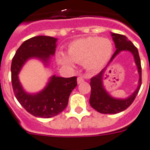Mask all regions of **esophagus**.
<instances>
[{
    "label": "esophagus",
    "instance_id": "esophagus-1",
    "mask_svg": "<svg viewBox=\"0 0 150 150\" xmlns=\"http://www.w3.org/2000/svg\"><path fill=\"white\" fill-rule=\"evenodd\" d=\"M83 81H84V79H83L82 77H78L77 79L78 84H81V83H82Z\"/></svg>",
    "mask_w": 150,
    "mask_h": 150
}]
</instances>
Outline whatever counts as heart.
<instances>
[{"mask_svg":"<svg viewBox=\"0 0 150 150\" xmlns=\"http://www.w3.org/2000/svg\"><path fill=\"white\" fill-rule=\"evenodd\" d=\"M114 46L108 38L88 36L75 40L68 46V56L59 52L58 60L68 67H74V62L83 63L89 71H98L110 60Z\"/></svg>","mask_w":150,"mask_h":150,"instance_id":"obj_1","label":"heart"}]
</instances>
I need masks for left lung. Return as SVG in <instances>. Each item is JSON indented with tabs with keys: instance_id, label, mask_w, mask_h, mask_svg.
Here are the masks:
<instances>
[{
	"instance_id": "obj_1",
	"label": "left lung",
	"mask_w": 150,
	"mask_h": 150,
	"mask_svg": "<svg viewBox=\"0 0 150 150\" xmlns=\"http://www.w3.org/2000/svg\"><path fill=\"white\" fill-rule=\"evenodd\" d=\"M111 36L115 43V47L117 50L106 67L99 74L91 79L90 85L91 91L89 102H90L91 106L99 113L114 114L124 111L128 107L130 106V104L134 100L136 96L139 92L142 84V69L138 50L132 43L131 41H129L124 35L117 34L114 33H111ZM122 51H129L132 52L134 58L140 77L138 86L131 96H130L127 99H116L110 96L105 90L103 85V78L106 67L110 64L114 58Z\"/></svg>"
}]
</instances>
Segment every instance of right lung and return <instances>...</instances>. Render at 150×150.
I'll list each match as a JSON object with an SVG mask.
<instances>
[{"mask_svg": "<svg viewBox=\"0 0 150 150\" xmlns=\"http://www.w3.org/2000/svg\"><path fill=\"white\" fill-rule=\"evenodd\" d=\"M57 39L37 36L26 40L17 50L11 63V81L15 97L25 110L32 115L50 118L58 115L67 107L69 95L77 86V77L62 78L52 75L46 86L35 94L27 93L19 80V73L26 62L37 59L49 65L54 56Z\"/></svg>", "mask_w": 150, "mask_h": 150, "instance_id": "add662e5", "label": "right lung"}]
</instances>
